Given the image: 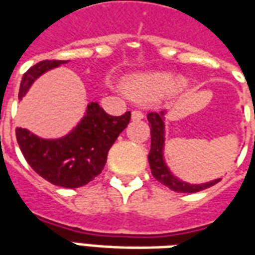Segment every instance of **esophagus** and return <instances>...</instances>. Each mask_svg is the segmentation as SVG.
I'll return each instance as SVG.
<instances>
[{
	"label": "esophagus",
	"mask_w": 255,
	"mask_h": 255,
	"mask_svg": "<svg viewBox=\"0 0 255 255\" xmlns=\"http://www.w3.org/2000/svg\"><path fill=\"white\" fill-rule=\"evenodd\" d=\"M131 116H132V120H142L143 119V113L139 111H132Z\"/></svg>",
	"instance_id": "esophagus-1"
}]
</instances>
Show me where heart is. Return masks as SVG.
I'll return each instance as SVG.
<instances>
[{
	"label": "heart",
	"instance_id": "heart-1",
	"mask_svg": "<svg viewBox=\"0 0 255 255\" xmlns=\"http://www.w3.org/2000/svg\"><path fill=\"white\" fill-rule=\"evenodd\" d=\"M187 80L177 78L176 73L169 71H150L129 75L124 80V89L135 97H158L166 91H180L186 89Z\"/></svg>",
	"mask_w": 255,
	"mask_h": 255
}]
</instances>
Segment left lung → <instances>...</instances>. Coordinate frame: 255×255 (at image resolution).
Segmentation results:
<instances>
[{"instance_id":"1","label":"left lung","mask_w":255,"mask_h":255,"mask_svg":"<svg viewBox=\"0 0 255 255\" xmlns=\"http://www.w3.org/2000/svg\"><path fill=\"white\" fill-rule=\"evenodd\" d=\"M165 115L166 111L161 112H150L147 115L150 126V135H151V146H150L149 153V164L151 169V175L162 183L164 186L169 187L172 191L176 192H198L202 191L205 188L214 186L219 183L221 179H214L210 182L201 183V184H191V183L183 182L179 177L175 176L169 166L166 165L165 157H164V150H165ZM255 119V113H254Z\"/></svg>"}]
</instances>
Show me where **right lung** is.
Returning a JSON list of instances; mask_svg holds the SVG:
<instances>
[{"instance_id": "obj_1", "label": "right lung", "mask_w": 255, "mask_h": 255, "mask_svg": "<svg viewBox=\"0 0 255 255\" xmlns=\"http://www.w3.org/2000/svg\"><path fill=\"white\" fill-rule=\"evenodd\" d=\"M61 64L65 61L46 60L31 67L21 79L19 100L41 75ZM129 119L131 112L111 116L98 102H90L78 126L61 138L43 139L25 128L16 129V138L24 158L39 176L54 186L78 188L102 172L108 151Z\"/></svg>"}]
</instances>
